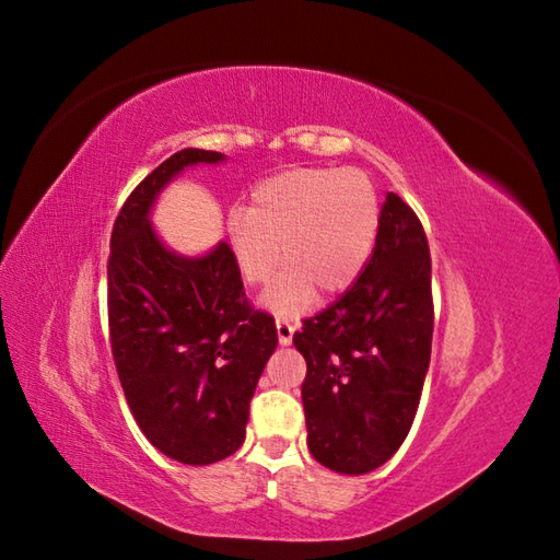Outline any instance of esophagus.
I'll list each match as a JSON object with an SVG mask.
<instances>
[{
    "label": "esophagus",
    "instance_id": "34e87169",
    "mask_svg": "<svg viewBox=\"0 0 560 560\" xmlns=\"http://www.w3.org/2000/svg\"><path fill=\"white\" fill-rule=\"evenodd\" d=\"M276 329H278V341L280 346H290L292 336H294V325L290 317H278L276 319Z\"/></svg>",
    "mask_w": 560,
    "mask_h": 560
}]
</instances>
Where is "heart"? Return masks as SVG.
I'll return each mask as SVG.
<instances>
[{"instance_id":"1","label":"heart","mask_w":560,"mask_h":560,"mask_svg":"<svg viewBox=\"0 0 560 560\" xmlns=\"http://www.w3.org/2000/svg\"><path fill=\"white\" fill-rule=\"evenodd\" d=\"M381 226L374 182L354 167H299L261 182L247 210L226 219L229 247L245 282L270 287L264 303L301 313L322 294H341L360 278ZM283 252H279V247Z\"/></svg>"}]
</instances>
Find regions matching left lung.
Here are the masks:
<instances>
[{
    "label": "left lung",
    "mask_w": 560,
    "mask_h": 560,
    "mask_svg": "<svg viewBox=\"0 0 560 560\" xmlns=\"http://www.w3.org/2000/svg\"><path fill=\"white\" fill-rule=\"evenodd\" d=\"M432 329L425 231L397 194H387L360 278L294 334L308 364L301 399L319 465L354 477L397 453L418 411Z\"/></svg>",
    "instance_id": "left-lung-1"
}]
</instances>
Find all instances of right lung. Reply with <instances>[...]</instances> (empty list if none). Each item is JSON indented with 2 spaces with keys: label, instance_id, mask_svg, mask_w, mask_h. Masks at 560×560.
<instances>
[{
  "label": "right lung",
  "instance_id": "add662e5",
  "mask_svg": "<svg viewBox=\"0 0 560 560\" xmlns=\"http://www.w3.org/2000/svg\"><path fill=\"white\" fill-rule=\"evenodd\" d=\"M224 159L182 149L147 175L116 217L107 264L109 341L130 413L184 465H212L243 446L249 401L278 346L273 317L249 306L224 241L182 257L149 222L184 167Z\"/></svg>",
  "mask_w": 560,
  "mask_h": 560
}]
</instances>
